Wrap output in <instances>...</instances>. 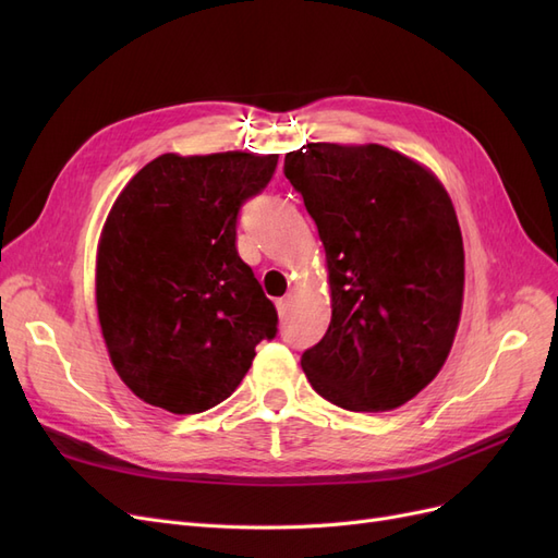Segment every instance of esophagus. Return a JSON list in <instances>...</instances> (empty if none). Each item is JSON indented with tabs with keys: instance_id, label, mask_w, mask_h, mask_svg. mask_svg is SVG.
<instances>
[{
	"instance_id": "1",
	"label": "esophagus",
	"mask_w": 558,
	"mask_h": 558,
	"mask_svg": "<svg viewBox=\"0 0 558 558\" xmlns=\"http://www.w3.org/2000/svg\"><path fill=\"white\" fill-rule=\"evenodd\" d=\"M291 307H293V298H291V295H286V298H279V300H277V312H279L281 318L291 312Z\"/></svg>"
}]
</instances>
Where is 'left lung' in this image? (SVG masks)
Here are the masks:
<instances>
[{
  "label": "left lung",
  "instance_id": "1",
  "mask_svg": "<svg viewBox=\"0 0 558 558\" xmlns=\"http://www.w3.org/2000/svg\"><path fill=\"white\" fill-rule=\"evenodd\" d=\"M283 174L326 248L332 318L302 353L318 396L386 412L440 373L463 307V238L445 185L379 144H307Z\"/></svg>",
  "mask_w": 558,
  "mask_h": 558
}]
</instances>
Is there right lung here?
Listing matches in <instances>:
<instances>
[{"instance_id":"right-lung-1","label":"right lung","mask_w":558,"mask_h":558,"mask_svg":"<svg viewBox=\"0 0 558 558\" xmlns=\"http://www.w3.org/2000/svg\"><path fill=\"white\" fill-rule=\"evenodd\" d=\"M279 156L165 154L116 197L97 246V316L118 377L197 414L240 386L277 310L240 258L238 216Z\"/></svg>"}]
</instances>
